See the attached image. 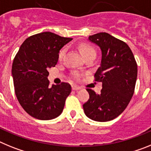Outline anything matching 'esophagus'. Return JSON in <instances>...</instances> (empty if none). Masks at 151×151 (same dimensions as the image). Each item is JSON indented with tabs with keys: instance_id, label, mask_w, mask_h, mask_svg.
<instances>
[{
	"instance_id": "obj_1",
	"label": "esophagus",
	"mask_w": 151,
	"mask_h": 151,
	"mask_svg": "<svg viewBox=\"0 0 151 151\" xmlns=\"http://www.w3.org/2000/svg\"><path fill=\"white\" fill-rule=\"evenodd\" d=\"M80 88H80L79 86H78V85H72V89H73V90H74V91L79 90Z\"/></svg>"
}]
</instances>
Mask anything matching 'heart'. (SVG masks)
<instances>
[{
  "instance_id": "obj_1",
  "label": "heart",
  "mask_w": 151,
  "mask_h": 151,
  "mask_svg": "<svg viewBox=\"0 0 151 151\" xmlns=\"http://www.w3.org/2000/svg\"><path fill=\"white\" fill-rule=\"evenodd\" d=\"M78 49H79L81 54H82V55L84 57H87V56L90 55L91 54H95V50H94V48L92 47H91L90 45H87V44H81L79 47H78ZM65 51H66V49L65 48L61 49L60 51L59 52V59H61L63 57ZM73 77H74L75 79H78L80 76L78 73H74Z\"/></svg>"
}]
</instances>
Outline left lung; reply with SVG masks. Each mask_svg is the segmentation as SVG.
<instances>
[{
  "label": "left lung",
  "mask_w": 151,
  "mask_h": 151,
  "mask_svg": "<svg viewBox=\"0 0 151 151\" xmlns=\"http://www.w3.org/2000/svg\"><path fill=\"white\" fill-rule=\"evenodd\" d=\"M99 47L101 61L94 74L102 82L101 94L88 88L89 99L83 104L85 114L92 120L107 122L116 118L127 107L134 91L138 66L126 43L106 32L88 37Z\"/></svg>",
  "instance_id": "1"
}]
</instances>
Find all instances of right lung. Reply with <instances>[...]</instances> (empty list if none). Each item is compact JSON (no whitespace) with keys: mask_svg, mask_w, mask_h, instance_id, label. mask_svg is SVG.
Wrapping results in <instances>:
<instances>
[{"mask_svg":"<svg viewBox=\"0 0 151 151\" xmlns=\"http://www.w3.org/2000/svg\"><path fill=\"white\" fill-rule=\"evenodd\" d=\"M72 40L45 32L30 36L19 47L12 76L17 100L31 116L49 120L62 113L71 85L62 82L50 87L47 70L56 66L60 49Z\"/></svg>","mask_w":151,"mask_h":151,"instance_id":"add662e5","label":"right lung"}]
</instances>
